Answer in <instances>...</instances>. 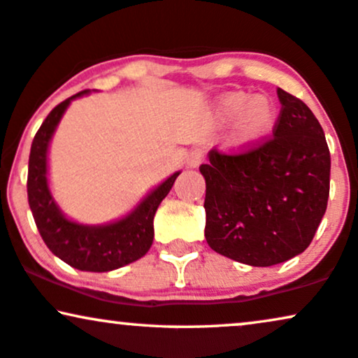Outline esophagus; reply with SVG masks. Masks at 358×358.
I'll use <instances>...</instances> for the list:
<instances>
[{"mask_svg":"<svg viewBox=\"0 0 358 358\" xmlns=\"http://www.w3.org/2000/svg\"><path fill=\"white\" fill-rule=\"evenodd\" d=\"M203 157H205V153H203L201 148H192L187 157V165L192 166V169H196V166L201 165Z\"/></svg>","mask_w":358,"mask_h":358,"instance_id":"obj_1","label":"esophagus"}]
</instances>
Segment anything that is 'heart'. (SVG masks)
Here are the masks:
<instances>
[{"label":"heart","instance_id":"heart-1","mask_svg":"<svg viewBox=\"0 0 358 358\" xmlns=\"http://www.w3.org/2000/svg\"><path fill=\"white\" fill-rule=\"evenodd\" d=\"M216 117L224 124L236 120L234 145L250 147L273 132L278 122V110L274 102L264 96L252 97L246 92H229L216 103Z\"/></svg>","mask_w":358,"mask_h":358}]
</instances>
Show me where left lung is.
<instances>
[{
    "mask_svg": "<svg viewBox=\"0 0 358 358\" xmlns=\"http://www.w3.org/2000/svg\"><path fill=\"white\" fill-rule=\"evenodd\" d=\"M273 137L226 155L213 148L205 238L213 251L268 268L301 255L317 231L330 189V152L319 120L301 99L278 89Z\"/></svg>",
    "mask_w": 358,
    "mask_h": 358,
    "instance_id": "left-lung-1",
    "label": "left lung"
}]
</instances>
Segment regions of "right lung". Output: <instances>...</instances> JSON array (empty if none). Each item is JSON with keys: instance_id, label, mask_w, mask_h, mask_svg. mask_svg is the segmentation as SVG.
Returning a JSON list of instances; mask_svg holds the SVG:
<instances>
[{"instance_id": "right-lung-1", "label": "right lung", "mask_w": 358, "mask_h": 358, "mask_svg": "<svg viewBox=\"0 0 358 358\" xmlns=\"http://www.w3.org/2000/svg\"><path fill=\"white\" fill-rule=\"evenodd\" d=\"M84 94H89V90L78 92L54 107L34 135L29 153L28 201L41 238L52 255L76 269L106 273L147 255L153 243V216L180 171L169 176L152 189L134 211L114 223L89 226L67 220L49 192L48 148L67 106Z\"/></svg>"}]
</instances>
